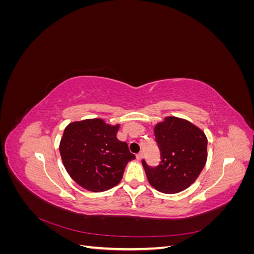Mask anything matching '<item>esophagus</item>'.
<instances>
[{
    "instance_id": "obj_1",
    "label": "esophagus",
    "mask_w": 254,
    "mask_h": 254,
    "mask_svg": "<svg viewBox=\"0 0 254 254\" xmlns=\"http://www.w3.org/2000/svg\"><path fill=\"white\" fill-rule=\"evenodd\" d=\"M142 158H143V152L141 151V152H139V153H137V155H136V159L140 161V160H142Z\"/></svg>"
}]
</instances>
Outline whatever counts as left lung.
I'll return each instance as SVG.
<instances>
[{
	"label": "left lung",
	"mask_w": 254,
	"mask_h": 254,
	"mask_svg": "<svg viewBox=\"0 0 254 254\" xmlns=\"http://www.w3.org/2000/svg\"><path fill=\"white\" fill-rule=\"evenodd\" d=\"M161 152V162L143 167L150 186L164 194L187 190L200 175L207 158V139L204 132L190 122L166 117L153 129Z\"/></svg>",
	"instance_id": "8db88e82"
}]
</instances>
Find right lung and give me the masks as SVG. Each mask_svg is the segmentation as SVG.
Wrapping results in <instances>:
<instances>
[{
	"mask_svg": "<svg viewBox=\"0 0 254 254\" xmlns=\"http://www.w3.org/2000/svg\"><path fill=\"white\" fill-rule=\"evenodd\" d=\"M120 124L89 119L68 124L61 137V160L71 178L94 193L118 186L129 161L135 159L126 142L117 137Z\"/></svg>",
	"mask_w": 254,
	"mask_h": 254,
	"instance_id": "right-lung-1",
	"label": "right lung"
}]
</instances>
